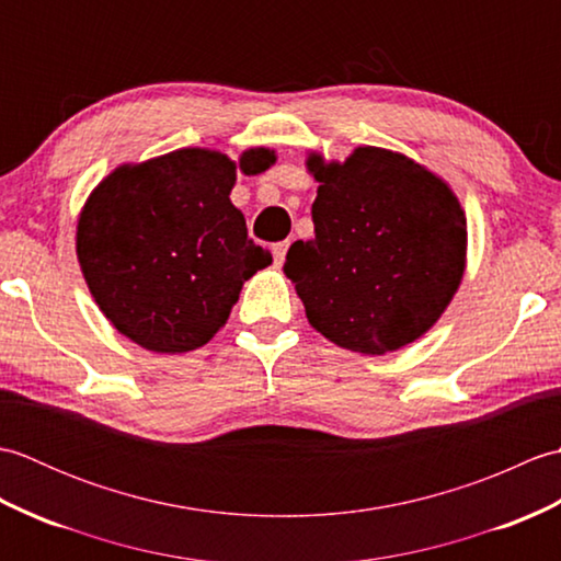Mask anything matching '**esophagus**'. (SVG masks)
Instances as JSON below:
<instances>
[{"label": "esophagus", "instance_id": "1", "mask_svg": "<svg viewBox=\"0 0 561 561\" xmlns=\"http://www.w3.org/2000/svg\"><path fill=\"white\" fill-rule=\"evenodd\" d=\"M287 250H289V241H282V243H274V245H272L274 262H277V265H282L284 257H287Z\"/></svg>", "mask_w": 561, "mask_h": 561}]
</instances>
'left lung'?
Returning a JSON list of instances; mask_svg holds the SVG:
<instances>
[{
  "instance_id": "obj_1",
  "label": "left lung",
  "mask_w": 561,
  "mask_h": 561,
  "mask_svg": "<svg viewBox=\"0 0 561 561\" xmlns=\"http://www.w3.org/2000/svg\"><path fill=\"white\" fill-rule=\"evenodd\" d=\"M316 236L284 262L306 318L337 347L380 356L420 340L456 296L468 219L444 178L400 151H308Z\"/></svg>"
}]
</instances>
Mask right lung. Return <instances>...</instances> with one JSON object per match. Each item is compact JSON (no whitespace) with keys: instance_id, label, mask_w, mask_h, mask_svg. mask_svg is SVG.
Instances as JSON below:
<instances>
[{"instance_id":"obj_1","label":"right lung","mask_w":561,"mask_h":561,"mask_svg":"<svg viewBox=\"0 0 561 561\" xmlns=\"http://www.w3.org/2000/svg\"><path fill=\"white\" fill-rule=\"evenodd\" d=\"M274 161L267 147H250L238 161L185 147L117 165L91 190L77 257L121 335L149 352L183 354L226 325L243 284L272 262L229 195L238 171L257 175Z\"/></svg>"}]
</instances>
